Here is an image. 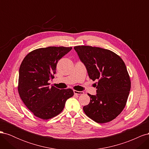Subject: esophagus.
I'll return each mask as SVG.
<instances>
[{
	"label": "esophagus",
	"instance_id": "obj_1",
	"mask_svg": "<svg viewBox=\"0 0 149 149\" xmlns=\"http://www.w3.org/2000/svg\"><path fill=\"white\" fill-rule=\"evenodd\" d=\"M74 93L75 94H78V95H79V94H84V92H83V91H76V90H74Z\"/></svg>",
	"mask_w": 149,
	"mask_h": 149
}]
</instances>
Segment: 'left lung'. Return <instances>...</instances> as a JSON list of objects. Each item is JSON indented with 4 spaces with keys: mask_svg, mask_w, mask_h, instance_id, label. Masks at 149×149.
<instances>
[{
    "mask_svg": "<svg viewBox=\"0 0 149 149\" xmlns=\"http://www.w3.org/2000/svg\"><path fill=\"white\" fill-rule=\"evenodd\" d=\"M74 49L84 66L88 76L97 80L96 95H91L84 113L97 123L114 119L123 111L130 89V77L122 58L107 49L91 46H76Z\"/></svg>",
    "mask_w": 149,
    "mask_h": 149,
    "instance_id": "obj_1",
    "label": "left lung"
}]
</instances>
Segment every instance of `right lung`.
<instances>
[{
	"label": "right lung",
	"instance_id": "right-lung-1",
	"mask_svg": "<svg viewBox=\"0 0 149 149\" xmlns=\"http://www.w3.org/2000/svg\"><path fill=\"white\" fill-rule=\"evenodd\" d=\"M72 47H49L30 52L19 69L18 91L26 107L37 118L51 119L64 109L68 99L74 95L71 89L49 87L54 78L58 61Z\"/></svg>",
	"mask_w": 149,
	"mask_h": 149
}]
</instances>
